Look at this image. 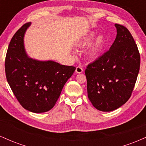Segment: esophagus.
<instances>
[{
    "label": "esophagus",
    "instance_id": "34e87169",
    "mask_svg": "<svg viewBox=\"0 0 146 146\" xmlns=\"http://www.w3.org/2000/svg\"><path fill=\"white\" fill-rule=\"evenodd\" d=\"M84 71V69L81 66H77L76 69H75V72L78 73H82Z\"/></svg>",
    "mask_w": 146,
    "mask_h": 146
}]
</instances>
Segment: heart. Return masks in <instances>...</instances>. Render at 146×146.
I'll list each match as a JSON object with an SVG mask.
<instances>
[{"instance_id": "b5f03b06", "label": "heart", "mask_w": 146, "mask_h": 146, "mask_svg": "<svg viewBox=\"0 0 146 146\" xmlns=\"http://www.w3.org/2000/svg\"><path fill=\"white\" fill-rule=\"evenodd\" d=\"M95 34L93 33H90L88 36H85L83 38L82 40L80 42V44L82 46H85L93 40V39L94 38ZM105 41L104 38L102 36H99L95 40L90 44V46L88 47V49L86 51V56L88 57L90 59H93L95 58L96 57L98 56V55L100 54V51H101L102 47L104 45Z\"/></svg>"}]
</instances>
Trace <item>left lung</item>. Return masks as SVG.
<instances>
[{
    "instance_id": "left-lung-1",
    "label": "left lung",
    "mask_w": 146,
    "mask_h": 146,
    "mask_svg": "<svg viewBox=\"0 0 146 146\" xmlns=\"http://www.w3.org/2000/svg\"><path fill=\"white\" fill-rule=\"evenodd\" d=\"M117 37L108 51L85 70L88 97L99 110L109 112L129 100L140 68V54L126 27L115 24Z\"/></svg>"
}]
</instances>
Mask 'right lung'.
<instances>
[{
    "label": "right lung",
    "mask_w": 146,
    "mask_h": 146,
    "mask_svg": "<svg viewBox=\"0 0 146 146\" xmlns=\"http://www.w3.org/2000/svg\"><path fill=\"white\" fill-rule=\"evenodd\" d=\"M30 25H23L11 38L5 69L7 82L22 106L30 112L40 113L54 106L75 67L29 58L25 51L23 38Z\"/></svg>",
    "instance_id": "right-lung-1"
}]
</instances>
